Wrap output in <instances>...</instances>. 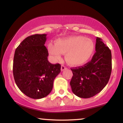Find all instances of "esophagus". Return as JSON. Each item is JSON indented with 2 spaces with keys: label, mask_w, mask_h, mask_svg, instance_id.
I'll list each match as a JSON object with an SVG mask.
<instances>
[{
  "label": "esophagus",
  "mask_w": 123,
  "mask_h": 123,
  "mask_svg": "<svg viewBox=\"0 0 123 123\" xmlns=\"http://www.w3.org/2000/svg\"><path fill=\"white\" fill-rule=\"evenodd\" d=\"M65 69H67L66 67L64 66V65H62V67H61V70H62V71H63V70H64Z\"/></svg>",
  "instance_id": "34e87169"
}]
</instances>
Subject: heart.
<instances>
[{
	"label": "heart",
	"instance_id": "heart-1",
	"mask_svg": "<svg viewBox=\"0 0 123 123\" xmlns=\"http://www.w3.org/2000/svg\"><path fill=\"white\" fill-rule=\"evenodd\" d=\"M49 53L55 60H59L65 54L67 63L79 66L86 63L93 55L95 44L90 38L82 36H70L56 40L55 43H48Z\"/></svg>",
	"mask_w": 123,
	"mask_h": 123
}]
</instances>
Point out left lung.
<instances>
[{
    "mask_svg": "<svg viewBox=\"0 0 123 123\" xmlns=\"http://www.w3.org/2000/svg\"><path fill=\"white\" fill-rule=\"evenodd\" d=\"M96 53L83 66L72 68L73 75L70 85L74 94L80 98H90L101 91L108 83L111 73V53L96 37Z\"/></svg>",
    "mask_w": 123,
    "mask_h": 123,
    "instance_id": "8db88e82",
    "label": "left lung"
}]
</instances>
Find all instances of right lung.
Returning <instances> with one entry per match:
<instances>
[{
    "mask_svg": "<svg viewBox=\"0 0 123 123\" xmlns=\"http://www.w3.org/2000/svg\"><path fill=\"white\" fill-rule=\"evenodd\" d=\"M46 34L33 35L20 43L14 53L13 73L17 86L27 96L40 99L52 91L53 82L61 65L48 60L45 46Z\"/></svg>",
    "mask_w": 123,
    "mask_h": 123,
    "instance_id": "add662e5",
    "label": "right lung"
}]
</instances>
